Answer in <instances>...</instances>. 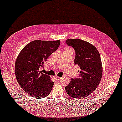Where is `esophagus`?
I'll return each instance as SVG.
<instances>
[{"label": "esophagus", "mask_w": 122, "mask_h": 122, "mask_svg": "<svg viewBox=\"0 0 122 122\" xmlns=\"http://www.w3.org/2000/svg\"><path fill=\"white\" fill-rule=\"evenodd\" d=\"M55 79H56V81H60V80L61 79V78L60 77H55Z\"/></svg>", "instance_id": "esophagus-1"}]
</instances>
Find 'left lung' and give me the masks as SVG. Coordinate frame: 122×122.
Here are the masks:
<instances>
[{
  "instance_id": "left-lung-1",
  "label": "left lung",
  "mask_w": 122,
  "mask_h": 122,
  "mask_svg": "<svg viewBox=\"0 0 122 122\" xmlns=\"http://www.w3.org/2000/svg\"><path fill=\"white\" fill-rule=\"evenodd\" d=\"M65 43L75 51L74 63L80 68L79 77L71 78L65 90L72 98L81 99L91 94L101 81L102 74L101 57L95 47L85 41L70 39Z\"/></svg>"
}]
</instances>
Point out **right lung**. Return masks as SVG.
<instances>
[{
    "label": "right lung",
    "mask_w": 122,
    "mask_h": 122,
    "mask_svg": "<svg viewBox=\"0 0 122 122\" xmlns=\"http://www.w3.org/2000/svg\"><path fill=\"white\" fill-rule=\"evenodd\" d=\"M60 44V40L33 41L18 55L15 65L16 79L24 91L32 97L44 98L51 92L54 82L49 76L41 73L39 70Z\"/></svg>",
    "instance_id": "obj_1"
}]
</instances>
